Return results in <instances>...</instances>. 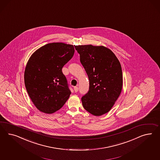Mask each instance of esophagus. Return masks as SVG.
<instances>
[{
  "mask_svg": "<svg viewBox=\"0 0 160 160\" xmlns=\"http://www.w3.org/2000/svg\"><path fill=\"white\" fill-rule=\"evenodd\" d=\"M74 91L76 92H77L78 91V87H74Z\"/></svg>",
  "mask_w": 160,
  "mask_h": 160,
  "instance_id": "esophagus-1",
  "label": "esophagus"
}]
</instances>
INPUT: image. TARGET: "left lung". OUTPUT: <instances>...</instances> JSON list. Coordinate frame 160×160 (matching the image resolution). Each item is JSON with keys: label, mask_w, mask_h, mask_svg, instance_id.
I'll use <instances>...</instances> for the list:
<instances>
[{"label": "left lung", "mask_w": 160, "mask_h": 160, "mask_svg": "<svg viewBox=\"0 0 160 160\" xmlns=\"http://www.w3.org/2000/svg\"><path fill=\"white\" fill-rule=\"evenodd\" d=\"M88 75L89 90L82 97L84 108L95 116L108 112L120 95L123 78L121 63L103 46H74Z\"/></svg>", "instance_id": "8db88e82"}]
</instances>
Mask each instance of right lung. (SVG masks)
<instances>
[{"instance_id":"right-lung-1","label":"right lung","mask_w":160,"mask_h":160,"mask_svg":"<svg viewBox=\"0 0 160 160\" xmlns=\"http://www.w3.org/2000/svg\"><path fill=\"white\" fill-rule=\"evenodd\" d=\"M74 53L73 45L53 42L40 48L29 59L24 72L25 86L40 111L54 113L69 98L71 91L62 69Z\"/></svg>"}]
</instances>
